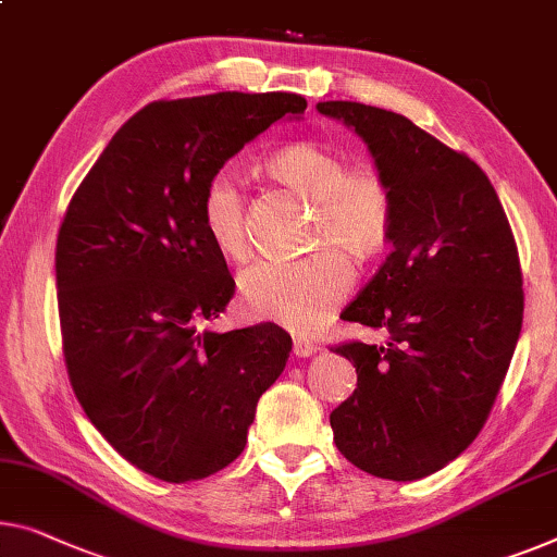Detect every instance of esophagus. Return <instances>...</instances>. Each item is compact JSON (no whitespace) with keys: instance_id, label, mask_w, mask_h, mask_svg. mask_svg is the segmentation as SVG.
Wrapping results in <instances>:
<instances>
[{"instance_id":"34e87169","label":"esophagus","mask_w":557,"mask_h":557,"mask_svg":"<svg viewBox=\"0 0 557 557\" xmlns=\"http://www.w3.org/2000/svg\"><path fill=\"white\" fill-rule=\"evenodd\" d=\"M318 350H320V345L312 343V339H305V337H297L293 345V352L297 355V358H310V355H314Z\"/></svg>"}]
</instances>
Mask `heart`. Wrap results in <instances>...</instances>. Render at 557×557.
<instances>
[{
	"label": "heart",
	"instance_id": "heart-1",
	"mask_svg": "<svg viewBox=\"0 0 557 557\" xmlns=\"http://www.w3.org/2000/svg\"><path fill=\"white\" fill-rule=\"evenodd\" d=\"M272 180L314 205L312 245H337L360 260L385 250L395 227V195L385 174L372 164H355L320 143H295L268 157ZM199 214L218 250L243 260L247 239V195L235 172L220 170L207 180ZM355 270L335 247L300 260H257L239 272V295L255 318L310 332L330 318L350 293Z\"/></svg>",
	"mask_w": 557,
	"mask_h": 557
}]
</instances>
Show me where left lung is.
<instances>
[{"label": "left lung", "mask_w": 557, "mask_h": 557, "mask_svg": "<svg viewBox=\"0 0 557 557\" xmlns=\"http://www.w3.org/2000/svg\"><path fill=\"white\" fill-rule=\"evenodd\" d=\"M358 132L395 195L393 252L343 320L385 345L345 343L358 387L330 425L337 450L385 480H420L483 430L522 327V272L487 174L403 114L318 102Z\"/></svg>", "instance_id": "8db88e82"}]
</instances>
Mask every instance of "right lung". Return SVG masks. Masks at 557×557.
<instances>
[{
    "instance_id": "obj_1",
    "label": "right lung",
    "mask_w": 557,
    "mask_h": 557,
    "mask_svg": "<svg viewBox=\"0 0 557 557\" xmlns=\"http://www.w3.org/2000/svg\"><path fill=\"white\" fill-rule=\"evenodd\" d=\"M305 97L160 99L117 129L57 235L66 372L92 425L164 483L202 480L245 450L260 395L293 350L275 322L212 332L235 295L207 237V180Z\"/></svg>"
}]
</instances>
